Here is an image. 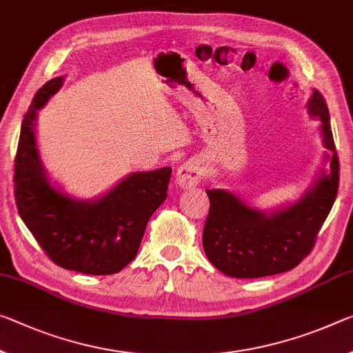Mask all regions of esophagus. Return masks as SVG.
Wrapping results in <instances>:
<instances>
[{
  "instance_id": "1",
  "label": "esophagus",
  "mask_w": 353,
  "mask_h": 353,
  "mask_svg": "<svg viewBox=\"0 0 353 353\" xmlns=\"http://www.w3.org/2000/svg\"><path fill=\"white\" fill-rule=\"evenodd\" d=\"M204 176V166L198 159H192L177 168L176 183L181 188H193L201 182Z\"/></svg>"
}]
</instances>
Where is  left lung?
<instances>
[{"label":"left lung","mask_w":353,"mask_h":353,"mask_svg":"<svg viewBox=\"0 0 353 353\" xmlns=\"http://www.w3.org/2000/svg\"><path fill=\"white\" fill-rule=\"evenodd\" d=\"M306 106L311 117L322 121L330 170H322L314 185L299 201L265 214L228 190H205L210 209L204 225L203 247L212 265L228 276L261 278L297 267L311 253L332 210L339 187V160L328 106L316 89Z\"/></svg>","instance_id":"1"}]
</instances>
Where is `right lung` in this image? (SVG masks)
<instances>
[{
  "label": "right lung",
  "mask_w": 353,
  "mask_h": 353,
  "mask_svg": "<svg viewBox=\"0 0 353 353\" xmlns=\"http://www.w3.org/2000/svg\"><path fill=\"white\" fill-rule=\"evenodd\" d=\"M64 77L47 81L21 122L14 188L19 215L56 265L86 275H113L135 259L149 218L166 199L171 168L132 172L94 201L54 187L36 144L37 111L59 91Z\"/></svg>",
  "instance_id": "obj_1"
}]
</instances>
